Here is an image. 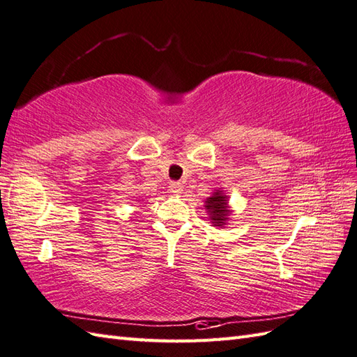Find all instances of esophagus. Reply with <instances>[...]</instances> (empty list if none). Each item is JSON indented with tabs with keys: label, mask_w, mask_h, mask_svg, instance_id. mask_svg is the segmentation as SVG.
<instances>
[{
	"label": "esophagus",
	"mask_w": 357,
	"mask_h": 357,
	"mask_svg": "<svg viewBox=\"0 0 357 357\" xmlns=\"http://www.w3.org/2000/svg\"><path fill=\"white\" fill-rule=\"evenodd\" d=\"M169 190L173 195H179V193H182V184L178 181H172L169 184Z\"/></svg>",
	"instance_id": "obj_1"
}]
</instances>
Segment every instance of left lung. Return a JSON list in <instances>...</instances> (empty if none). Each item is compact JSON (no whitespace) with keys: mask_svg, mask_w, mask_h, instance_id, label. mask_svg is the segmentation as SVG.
Returning <instances> with one entry per match:
<instances>
[{"mask_svg":"<svg viewBox=\"0 0 357 357\" xmlns=\"http://www.w3.org/2000/svg\"><path fill=\"white\" fill-rule=\"evenodd\" d=\"M206 210L210 213V218L216 227L225 225V220L228 219V202L227 197L220 192H216L211 197L206 199Z\"/></svg>","mask_w":357,"mask_h":357,"instance_id":"obj_1","label":"left lung"}]
</instances>
